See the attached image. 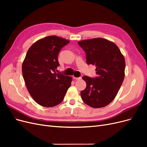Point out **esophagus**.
<instances>
[{"instance_id": "esophagus-1", "label": "esophagus", "mask_w": 147, "mask_h": 147, "mask_svg": "<svg viewBox=\"0 0 147 147\" xmlns=\"http://www.w3.org/2000/svg\"><path fill=\"white\" fill-rule=\"evenodd\" d=\"M73 78H74V80H81L82 79V77H74Z\"/></svg>"}]
</instances>
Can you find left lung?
<instances>
[{"mask_svg": "<svg viewBox=\"0 0 147 147\" xmlns=\"http://www.w3.org/2000/svg\"><path fill=\"white\" fill-rule=\"evenodd\" d=\"M86 53L88 64L96 65L97 77L84 76L86 87L81 91L83 102L92 108L109 105L116 97L124 78L125 59L117 45L109 40L96 38L78 42Z\"/></svg>", "mask_w": 147, "mask_h": 147, "instance_id": "8db88e82", "label": "left lung"}]
</instances>
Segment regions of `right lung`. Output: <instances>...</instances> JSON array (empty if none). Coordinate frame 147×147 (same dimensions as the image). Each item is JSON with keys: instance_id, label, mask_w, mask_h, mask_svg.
<instances>
[{"instance_id": "obj_1", "label": "right lung", "mask_w": 147, "mask_h": 147, "mask_svg": "<svg viewBox=\"0 0 147 147\" xmlns=\"http://www.w3.org/2000/svg\"><path fill=\"white\" fill-rule=\"evenodd\" d=\"M70 42L64 38L50 35L33 43L22 64V73L30 95L37 103L52 107L63 100L72 78L56 74L61 49Z\"/></svg>"}]
</instances>
